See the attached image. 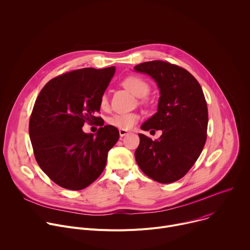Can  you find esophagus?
I'll return each mask as SVG.
<instances>
[{
    "mask_svg": "<svg viewBox=\"0 0 250 250\" xmlns=\"http://www.w3.org/2000/svg\"><path fill=\"white\" fill-rule=\"evenodd\" d=\"M119 132H120V135H121L122 137L129 133V131H127L126 129H119Z\"/></svg>",
    "mask_w": 250,
    "mask_h": 250,
    "instance_id": "1",
    "label": "esophagus"
}]
</instances>
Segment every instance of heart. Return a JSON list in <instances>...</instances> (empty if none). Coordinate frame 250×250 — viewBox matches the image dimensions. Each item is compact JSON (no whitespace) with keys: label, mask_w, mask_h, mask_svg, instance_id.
<instances>
[{"label":"heart","mask_w":250,"mask_h":250,"mask_svg":"<svg viewBox=\"0 0 250 250\" xmlns=\"http://www.w3.org/2000/svg\"><path fill=\"white\" fill-rule=\"evenodd\" d=\"M123 86L128 90L131 94H133L137 98H144L149 92L148 83L138 76H127L122 82ZM108 96L103 94L100 100V104L102 108H105L108 105ZM140 119V116L136 113H128V114H116L108 119V123L110 125L115 126L119 129H130Z\"/></svg>","instance_id":"1"}]
</instances>
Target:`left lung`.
Wrapping results in <instances>:
<instances>
[{
    "mask_svg": "<svg viewBox=\"0 0 250 250\" xmlns=\"http://www.w3.org/2000/svg\"><path fill=\"white\" fill-rule=\"evenodd\" d=\"M134 71L150 76L160 93L157 112L140 127L162 130L156 140L138 133L135 160L151 179L175 182L191 169L206 144L208 108L203 90L186 69L168 62H144Z\"/></svg>",
    "mask_w": 250,
    "mask_h": 250,
    "instance_id": "left-lung-1",
    "label": "left lung"
}]
</instances>
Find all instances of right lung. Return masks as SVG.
I'll list each match as a JSON object with an SVG mask.
<instances>
[{
    "label": "right lung",
    "mask_w": 250,
    "mask_h": 250,
    "mask_svg": "<svg viewBox=\"0 0 250 250\" xmlns=\"http://www.w3.org/2000/svg\"><path fill=\"white\" fill-rule=\"evenodd\" d=\"M115 71V66L71 71L50 80L35 101L28 128L34 156L60 187L82 190L92 184L120 137L112 125L101 126L95 134L82 129L85 123L100 120L95 114Z\"/></svg>",
    "instance_id": "obj_1"
}]
</instances>
